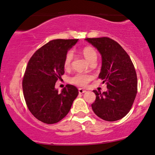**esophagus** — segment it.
Listing matches in <instances>:
<instances>
[{
	"label": "esophagus",
	"instance_id": "obj_1",
	"mask_svg": "<svg viewBox=\"0 0 155 155\" xmlns=\"http://www.w3.org/2000/svg\"><path fill=\"white\" fill-rule=\"evenodd\" d=\"M84 92H86L85 89H83L81 88L79 89V94H83V93H84Z\"/></svg>",
	"mask_w": 155,
	"mask_h": 155
}]
</instances>
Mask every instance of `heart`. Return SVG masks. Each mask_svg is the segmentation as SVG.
<instances>
[{
  "mask_svg": "<svg viewBox=\"0 0 155 155\" xmlns=\"http://www.w3.org/2000/svg\"><path fill=\"white\" fill-rule=\"evenodd\" d=\"M82 54L89 63L92 62H96L97 59V53L96 50L94 48L90 47V46H87V47L84 48L82 50ZM73 58H74V54H73L72 52H68L66 53V56H65L64 63H63L65 68L67 69V68H70ZM92 79L93 76L90 75V74H77L75 76L70 78L69 81L71 83L74 84L79 86V87H84Z\"/></svg>",
  "mask_w": 155,
  "mask_h": 155,
  "instance_id": "heart-1",
  "label": "heart"
}]
</instances>
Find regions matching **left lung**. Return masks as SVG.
Instances as JSON below:
<instances>
[{
	"label": "left lung",
	"mask_w": 155,
	"mask_h": 155,
	"mask_svg": "<svg viewBox=\"0 0 155 155\" xmlns=\"http://www.w3.org/2000/svg\"><path fill=\"white\" fill-rule=\"evenodd\" d=\"M102 56L99 79L106 83L107 90H94L96 100L92 104L94 113L107 121H115L130 111L137 93V76L129 55L115 40L109 37L87 38Z\"/></svg>",
	"instance_id": "left-lung-1"
}]
</instances>
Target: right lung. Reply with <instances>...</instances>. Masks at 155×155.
Masks as SVG:
<instances>
[{
  "instance_id": "right-lung-1",
  "label": "right lung",
  "mask_w": 155,
  "mask_h": 155,
  "mask_svg": "<svg viewBox=\"0 0 155 155\" xmlns=\"http://www.w3.org/2000/svg\"><path fill=\"white\" fill-rule=\"evenodd\" d=\"M53 40L41 47L29 59L22 81L28 109L37 119L47 124L62 120L79 94L74 85L67 84L61 92L55 82L64 74V59L68 50L78 42Z\"/></svg>"
}]
</instances>
